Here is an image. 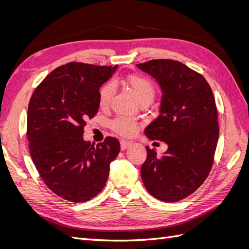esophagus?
Listing matches in <instances>:
<instances>
[{
  "label": "esophagus",
  "mask_w": 249,
  "mask_h": 249,
  "mask_svg": "<svg viewBox=\"0 0 249 249\" xmlns=\"http://www.w3.org/2000/svg\"><path fill=\"white\" fill-rule=\"evenodd\" d=\"M132 144L131 141H127V140H122L120 141V147H122V149H125L126 147H129L130 145Z\"/></svg>",
  "instance_id": "obj_1"
}]
</instances>
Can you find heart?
<instances>
[{
    "label": "heart",
    "mask_w": 249,
    "mask_h": 249,
    "mask_svg": "<svg viewBox=\"0 0 249 249\" xmlns=\"http://www.w3.org/2000/svg\"><path fill=\"white\" fill-rule=\"evenodd\" d=\"M127 85L131 87L135 95L140 103L142 102H152L156 94V87L153 81L145 76L139 73H130L124 78ZM115 87L112 81L106 82L100 88L99 91V104L102 108H107L112 102L114 96ZM112 127L116 133L123 136H131L137 131V124L134 119L127 116H117L112 122Z\"/></svg>",
    "instance_id": "obj_1"
}]
</instances>
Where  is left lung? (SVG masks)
Masks as SVG:
<instances>
[{"label":"left lung","mask_w":249,"mask_h":249,"mask_svg":"<svg viewBox=\"0 0 249 249\" xmlns=\"http://www.w3.org/2000/svg\"><path fill=\"white\" fill-rule=\"evenodd\" d=\"M137 66L157 80L163 92L160 115L144 133L168 145L162 156L146 146L141 178L154 197L175 202L197 190L213 166L219 137L213 91L200 73L176 60L155 59Z\"/></svg>","instance_id":"obj_1"}]
</instances>
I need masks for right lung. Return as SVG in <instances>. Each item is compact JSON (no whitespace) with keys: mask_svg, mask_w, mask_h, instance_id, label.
<instances>
[{"mask_svg":"<svg viewBox=\"0 0 249 249\" xmlns=\"http://www.w3.org/2000/svg\"><path fill=\"white\" fill-rule=\"evenodd\" d=\"M117 69L82 62L57 67L36 87L27 115L30 155L40 178L58 196L87 201L106 184L120 144L114 137L84 141L87 119L99 110L100 87Z\"/></svg>","mask_w":249,"mask_h":249,"instance_id":"add662e5","label":"right lung"}]
</instances>
